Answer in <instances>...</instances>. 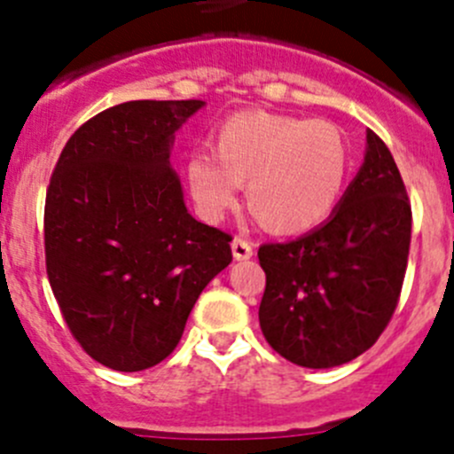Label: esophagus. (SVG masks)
I'll use <instances>...</instances> for the list:
<instances>
[{"label":"esophagus","instance_id":"1","mask_svg":"<svg viewBox=\"0 0 454 454\" xmlns=\"http://www.w3.org/2000/svg\"><path fill=\"white\" fill-rule=\"evenodd\" d=\"M253 254L254 253H253V244H250V241L241 239V237H235V239H232V256H235L237 261H246V259H250Z\"/></svg>","mask_w":454,"mask_h":454}]
</instances>
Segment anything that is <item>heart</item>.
Instances as JSON below:
<instances>
[{
    "label": "heart",
    "mask_w": 454,
    "mask_h": 454,
    "mask_svg": "<svg viewBox=\"0 0 454 454\" xmlns=\"http://www.w3.org/2000/svg\"><path fill=\"white\" fill-rule=\"evenodd\" d=\"M213 157L186 162L200 215L219 222L246 184L248 208L272 235H299L329 217L349 176V149L329 121L248 109L210 136Z\"/></svg>",
    "instance_id": "obj_1"
}]
</instances>
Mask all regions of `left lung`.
<instances>
[{"instance_id":"left-lung-1","label":"left lung","mask_w":454,"mask_h":454,"mask_svg":"<svg viewBox=\"0 0 454 454\" xmlns=\"http://www.w3.org/2000/svg\"><path fill=\"white\" fill-rule=\"evenodd\" d=\"M411 222L395 160L369 129L363 167L327 222L294 241L259 248V325L270 347L308 369L364 354L397 308Z\"/></svg>"}]
</instances>
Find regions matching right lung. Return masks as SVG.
<instances>
[{
  "mask_svg": "<svg viewBox=\"0 0 454 454\" xmlns=\"http://www.w3.org/2000/svg\"><path fill=\"white\" fill-rule=\"evenodd\" d=\"M204 100H129L72 134L45 195V268L72 336L96 363L142 371L177 347L232 237L186 210L176 131Z\"/></svg>",
  "mask_w": 454,
  "mask_h": 454,
  "instance_id": "right-lung-1",
  "label": "right lung"
}]
</instances>
